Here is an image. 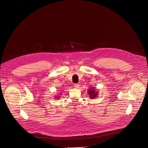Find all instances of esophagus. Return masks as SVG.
<instances>
[{
  "mask_svg": "<svg viewBox=\"0 0 148 148\" xmlns=\"http://www.w3.org/2000/svg\"><path fill=\"white\" fill-rule=\"evenodd\" d=\"M74 87H75V88H78V87L79 86V84H74Z\"/></svg>",
  "mask_w": 148,
  "mask_h": 148,
  "instance_id": "1",
  "label": "esophagus"
}]
</instances>
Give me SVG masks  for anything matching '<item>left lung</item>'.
Listing matches in <instances>:
<instances>
[{
  "label": "left lung",
  "mask_w": 148,
  "mask_h": 148,
  "mask_svg": "<svg viewBox=\"0 0 148 148\" xmlns=\"http://www.w3.org/2000/svg\"><path fill=\"white\" fill-rule=\"evenodd\" d=\"M88 93L90 94V98H95L97 97V92H95V90H90L89 89L88 90Z\"/></svg>",
  "instance_id": "1"
}]
</instances>
